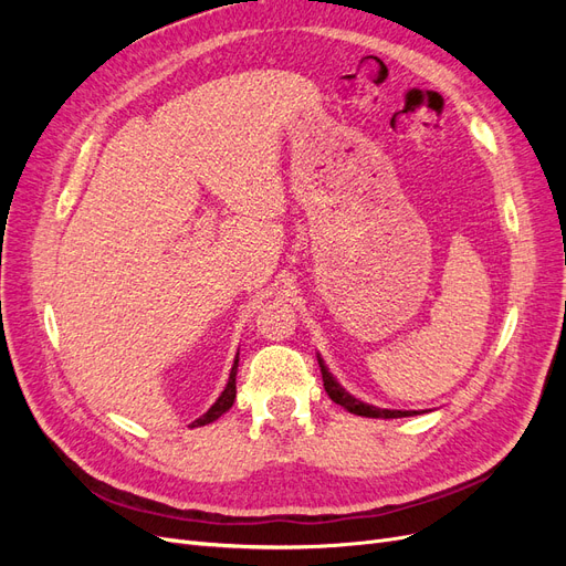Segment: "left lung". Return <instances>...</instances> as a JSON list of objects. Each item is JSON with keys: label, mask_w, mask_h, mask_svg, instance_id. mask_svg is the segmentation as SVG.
<instances>
[{"label": "left lung", "mask_w": 566, "mask_h": 566, "mask_svg": "<svg viewBox=\"0 0 566 566\" xmlns=\"http://www.w3.org/2000/svg\"><path fill=\"white\" fill-rule=\"evenodd\" d=\"M318 366H321V375H323V387H325V391H328V397L335 403H339L345 410H349V413H354V416L389 420V418H410V416L424 413V410H394V408H378V406H373V403H364L361 399L352 397V394L333 378V373L328 370V366H325L321 354H318Z\"/></svg>", "instance_id": "obj_1"}]
</instances>
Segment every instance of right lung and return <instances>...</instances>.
Here are the masks:
<instances>
[{"instance_id":"1","label":"right lung","mask_w":566,"mask_h":566,"mask_svg":"<svg viewBox=\"0 0 566 566\" xmlns=\"http://www.w3.org/2000/svg\"><path fill=\"white\" fill-rule=\"evenodd\" d=\"M235 375H238V352H235V358H233V366H231V373H229V382L224 387V391L219 394V399L210 406L208 413H202L198 420L191 422V427H202V424H210L214 422L217 418H221L227 413V410L233 406L235 401Z\"/></svg>"}]
</instances>
